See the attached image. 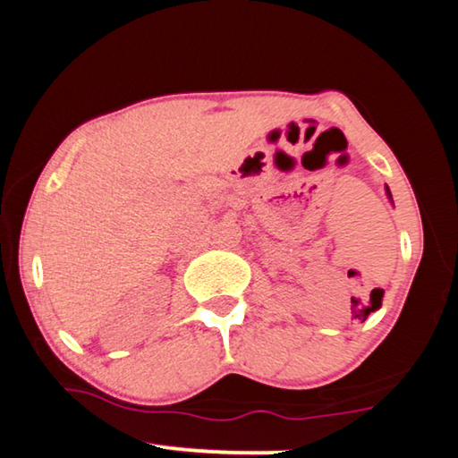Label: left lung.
Instances as JSON below:
<instances>
[{
    "instance_id": "1",
    "label": "left lung",
    "mask_w": 458,
    "mask_h": 458,
    "mask_svg": "<svg viewBox=\"0 0 458 458\" xmlns=\"http://www.w3.org/2000/svg\"><path fill=\"white\" fill-rule=\"evenodd\" d=\"M386 193H387V198L392 199V193H390V190H387V185H386Z\"/></svg>"
}]
</instances>
